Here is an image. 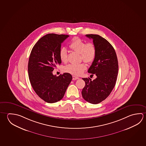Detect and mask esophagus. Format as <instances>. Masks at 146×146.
<instances>
[{
	"label": "esophagus",
	"instance_id": "esophagus-1",
	"mask_svg": "<svg viewBox=\"0 0 146 146\" xmlns=\"http://www.w3.org/2000/svg\"><path fill=\"white\" fill-rule=\"evenodd\" d=\"M79 77H78L75 76H73V80H77V79H79Z\"/></svg>",
	"mask_w": 146,
	"mask_h": 146
}]
</instances>
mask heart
<instances>
[{"instance_id": "b5f03b06", "label": "heart", "mask_w": 146, "mask_h": 146, "mask_svg": "<svg viewBox=\"0 0 146 146\" xmlns=\"http://www.w3.org/2000/svg\"><path fill=\"white\" fill-rule=\"evenodd\" d=\"M69 47L73 51L80 54V58L83 61L88 64L94 61L96 55V48L94 44L92 42L87 43L81 39L75 37L70 44ZM59 58L63 62H68L67 49L62 47L59 52ZM87 67L84 63L78 64H71L64 68V71L73 75L79 76L82 74Z\"/></svg>"}]
</instances>
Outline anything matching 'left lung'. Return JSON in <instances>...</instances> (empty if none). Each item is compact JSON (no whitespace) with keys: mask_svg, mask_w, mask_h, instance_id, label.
Returning a JSON list of instances; mask_svg holds the SVG:
<instances>
[{"mask_svg":"<svg viewBox=\"0 0 146 146\" xmlns=\"http://www.w3.org/2000/svg\"><path fill=\"white\" fill-rule=\"evenodd\" d=\"M86 36L93 39L96 48V55L88 71L96 78L93 81L90 78H82L85 82L82 96L88 102L97 104L107 98L115 86L118 71L117 57L114 48L106 39L96 34Z\"/></svg>","mask_w":146,"mask_h":146,"instance_id":"left-lung-1","label":"left lung"}]
</instances>
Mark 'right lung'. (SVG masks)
<instances>
[{"label": "right lung", "instance_id": "1", "mask_svg": "<svg viewBox=\"0 0 146 146\" xmlns=\"http://www.w3.org/2000/svg\"><path fill=\"white\" fill-rule=\"evenodd\" d=\"M69 35L48 34L39 39L31 51L28 62L29 80L39 97L48 103L62 100L72 79L68 73L54 75L52 71L62 61L59 52Z\"/></svg>", "mask_w": 146, "mask_h": 146}]
</instances>
